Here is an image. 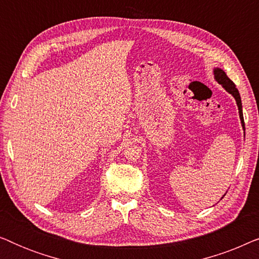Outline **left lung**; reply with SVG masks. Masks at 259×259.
Here are the masks:
<instances>
[{
	"instance_id": "obj_1",
	"label": "left lung",
	"mask_w": 259,
	"mask_h": 259,
	"mask_svg": "<svg viewBox=\"0 0 259 259\" xmlns=\"http://www.w3.org/2000/svg\"><path fill=\"white\" fill-rule=\"evenodd\" d=\"M214 73V79L219 84H222L223 87L225 88L226 92H229L230 94L235 98V100L237 102V106H238V111H239V118H240V122H242L243 128L245 130V125H244V118H243V109H242V100H240V95L238 90L236 88V84L233 83V81H231L226 75V73L224 70L221 68H214L213 70Z\"/></svg>"
}]
</instances>
